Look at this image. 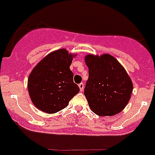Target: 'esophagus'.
<instances>
[{
  "label": "esophagus",
  "mask_w": 155,
  "mask_h": 155,
  "mask_svg": "<svg viewBox=\"0 0 155 155\" xmlns=\"http://www.w3.org/2000/svg\"><path fill=\"white\" fill-rule=\"evenodd\" d=\"M79 89H80L81 92H82L83 89H84V83H83V82H81L80 84H79Z\"/></svg>",
  "instance_id": "1"
}]
</instances>
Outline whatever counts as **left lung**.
Here are the masks:
<instances>
[{
    "mask_svg": "<svg viewBox=\"0 0 155 155\" xmlns=\"http://www.w3.org/2000/svg\"><path fill=\"white\" fill-rule=\"evenodd\" d=\"M89 79L84 95L91 110L100 116L119 113L131 98L133 85L125 69L111 55H87Z\"/></svg>",
    "mask_w": 155,
    "mask_h": 155,
    "instance_id": "left-lung-1",
    "label": "left lung"
}]
</instances>
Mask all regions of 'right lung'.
<instances>
[{"label":"right lung","mask_w":155,"mask_h":155,"mask_svg":"<svg viewBox=\"0 0 155 155\" xmlns=\"http://www.w3.org/2000/svg\"><path fill=\"white\" fill-rule=\"evenodd\" d=\"M73 55L65 49L44 57L32 70L28 78L30 99L37 108L49 114L66 108L79 92L70 70Z\"/></svg>","instance_id":"obj_1"}]
</instances>
